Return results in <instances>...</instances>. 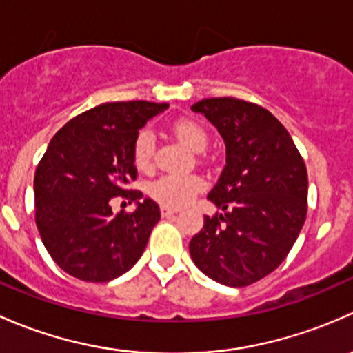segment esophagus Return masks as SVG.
<instances>
[{
	"label": "esophagus",
	"mask_w": 353,
	"mask_h": 353,
	"mask_svg": "<svg viewBox=\"0 0 353 353\" xmlns=\"http://www.w3.org/2000/svg\"><path fill=\"white\" fill-rule=\"evenodd\" d=\"M178 209L176 207H170V205H161V216L163 217H168L172 214H176Z\"/></svg>",
	"instance_id": "esophagus-1"
}]
</instances>
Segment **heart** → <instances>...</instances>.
Listing matches in <instances>:
<instances>
[{"label": "heart", "mask_w": 353, "mask_h": 353, "mask_svg": "<svg viewBox=\"0 0 353 353\" xmlns=\"http://www.w3.org/2000/svg\"><path fill=\"white\" fill-rule=\"evenodd\" d=\"M172 132L180 143L194 151H202L209 143V134L201 122L194 119H176L172 123ZM156 141L151 129H141L134 137L132 161L141 172H150L154 166ZM203 187L202 178L199 175H163L156 178L150 185V194L154 201L163 205L180 207L187 203Z\"/></svg>", "instance_id": "heart-1"}]
</instances>
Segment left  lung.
<instances>
[{"mask_svg": "<svg viewBox=\"0 0 353 353\" xmlns=\"http://www.w3.org/2000/svg\"><path fill=\"white\" fill-rule=\"evenodd\" d=\"M226 143V166L207 199L223 212L203 217L190 256L207 277L245 287L274 272L307 214V172L292 137L267 108L239 98L192 105Z\"/></svg>", "mask_w": 353, "mask_h": 353, "instance_id": "8db88e82", "label": "left lung"}]
</instances>
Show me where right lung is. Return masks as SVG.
Masks as SVG:
<instances>
[{
  "instance_id": "add662e5",
  "label": "right lung",
  "mask_w": 353,
  "mask_h": 353,
  "mask_svg": "<svg viewBox=\"0 0 353 353\" xmlns=\"http://www.w3.org/2000/svg\"><path fill=\"white\" fill-rule=\"evenodd\" d=\"M168 103L112 101L83 112L50 139L34 178L35 224L52 260L71 277L108 282L134 267L152 228L158 203L129 187L137 178L134 137ZM114 196L138 202L115 216Z\"/></svg>"
}]
</instances>
